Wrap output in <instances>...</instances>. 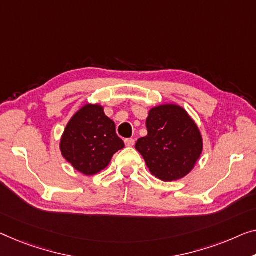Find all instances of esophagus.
<instances>
[{
	"label": "esophagus",
	"mask_w": 256,
	"mask_h": 256,
	"mask_svg": "<svg viewBox=\"0 0 256 256\" xmlns=\"http://www.w3.org/2000/svg\"><path fill=\"white\" fill-rule=\"evenodd\" d=\"M134 144H136L134 139H125V144H126L128 147H132V146H134Z\"/></svg>",
	"instance_id": "obj_1"
}]
</instances>
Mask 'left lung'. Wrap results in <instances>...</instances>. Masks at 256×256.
I'll use <instances>...</instances> for the list:
<instances>
[{
  "mask_svg": "<svg viewBox=\"0 0 256 256\" xmlns=\"http://www.w3.org/2000/svg\"><path fill=\"white\" fill-rule=\"evenodd\" d=\"M148 134L138 139L136 150L152 174L163 182L184 178L202 152L201 133L188 114L176 104H163L148 114Z\"/></svg>",
  "mask_w": 256,
  "mask_h": 256,
  "instance_id": "8db88e82",
  "label": "left lung"
}]
</instances>
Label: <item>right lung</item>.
Masks as SVG:
<instances>
[{"label":"right lung","mask_w":256,"mask_h":256,"mask_svg":"<svg viewBox=\"0 0 256 256\" xmlns=\"http://www.w3.org/2000/svg\"><path fill=\"white\" fill-rule=\"evenodd\" d=\"M124 146L115 123L98 104L82 106L68 123L60 140L63 158L86 176L108 166L112 155Z\"/></svg>","instance_id":"add662e5"}]
</instances>
